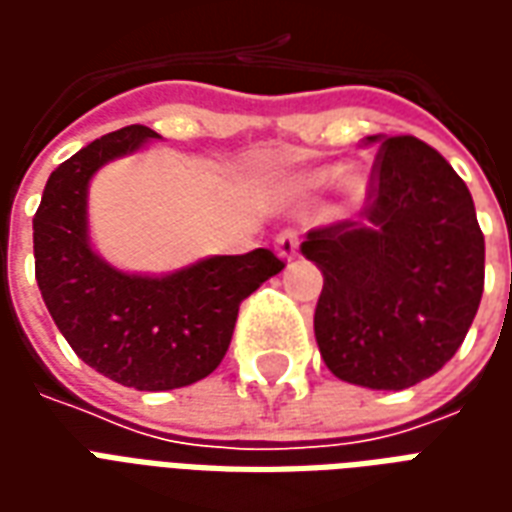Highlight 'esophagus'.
I'll use <instances>...</instances> for the list:
<instances>
[{"instance_id": "1", "label": "esophagus", "mask_w": 512, "mask_h": 512, "mask_svg": "<svg viewBox=\"0 0 512 512\" xmlns=\"http://www.w3.org/2000/svg\"><path fill=\"white\" fill-rule=\"evenodd\" d=\"M274 246H277V255L282 260H293V257L299 255V235L293 233V230H285V233L277 235Z\"/></svg>"}]
</instances>
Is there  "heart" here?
<instances>
[{
	"instance_id": "obj_1",
	"label": "heart",
	"mask_w": 512,
	"mask_h": 512,
	"mask_svg": "<svg viewBox=\"0 0 512 512\" xmlns=\"http://www.w3.org/2000/svg\"><path fill=\"white\" fill-rule=\"evenodd\" d=\"M337 180V189L343 191L348 200H359L362 194H365V178L359 175V172H343L340 175V169L337 167H321V169H312V172H304L299 178V189L304 191H315L323 189V186H329Z\"/></svg>"
}]
</instances>
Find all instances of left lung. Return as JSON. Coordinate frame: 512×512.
Listing matches in <instances>:
<instances>
[{"label": "left lung", "instance_id": "left-lung-1", "mask_svg": "<svg viewBox=\"0 0 512 512\" xmlns=\"http://www.w3.org/2000/svg\"><path fill=\"white\" fill-rule=\"evenodd\" d=\"M376 142L359 222L315 227L301 255L321 268L315 340L348 384L406 389L439 373L472 326L485 241L472 194L417 136Z\"/></svg>", "mask_w": 512, "mask_h": 512}]
</instances>
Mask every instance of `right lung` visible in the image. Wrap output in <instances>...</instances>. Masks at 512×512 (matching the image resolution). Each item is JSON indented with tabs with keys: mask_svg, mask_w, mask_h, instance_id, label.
<instances>
[{
	"mask_svg": "<svg viewBox=\"0 0 512 512\" xmlns=\"http://www.w3.org/2000/svg\"><path fill=\"white\" fill-rule=\"evenodd\" d=\"M158 139L126 126L95 139L51 172L32 219L35 279L76 356L142 392L211 376L230 348L238 307L285 263L271 249L205 257L167 277L117 271L87 235V186L106 161Z\"/></svg>",
	"mask_w": 512,
	"mask_h": 512,
	"instance_id": "1",
	"label": "right lung"
}]
</instances>
